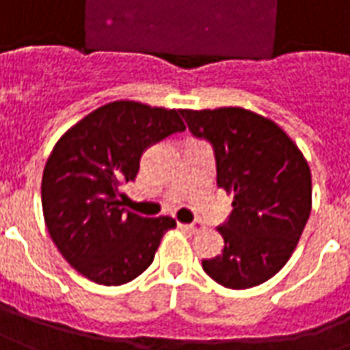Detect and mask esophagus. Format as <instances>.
Listing matches in <instances>:
<instances>
[{
	"instance_id": "esophagus-1",
	"label": "esophagus",
	"mask_w": 350,
	"mask_h": 350,
	"mask_svg": "<svg viewBox=\"0 0 350 350\" xmlns=\"http://www.w3.org/2000/svg\"><path fill=\"white\" fill-rule=\"evenodd\" d=\"M180 227H182V229H185V231H189V233L199 231V227L195 226V224H180Z\"/></svg>"
}]
</instances>
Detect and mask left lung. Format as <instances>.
<instances>
[{
  "mask_svg": "<svg viewBox=\"0 0 350 350\" xmlns=\"http://www.w3.org/2000/svg\"><path fill=\"white\" fill-rule=\"evenodd\" d=\"M189 133L214 151L216 183L233 193L217 231L224 250L202 269L217 284L244 290L277 275L311 214V170L288 134L243 107L182 109Z\"/></svg>",
  "mask_w": 350,
  "mask_h": 350,
  "instance_id": "obj_1",
  "label": "left lung"
}]
</instances>
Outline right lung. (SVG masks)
I'll list each match as a JSON object with an SVG mask.
<instances>
[{"mask_svg": "<svg viewBox=\"0 0 350 350\" xmlns=\"http://www.w3.org/2000/svg\"><path fill=\"white\" fill-rule=\"evenodd\" d=\"M182 131L176 109L119 100L58 140L43 170V214L56 248L83 277L121 286L150 267L176 221L123 208L119 187L134 182L144 151Z\"/></svg>", "mask_w": 350, "mask_h": 350, "instance_id": "1", "label": "right lung"}]
</instances>
